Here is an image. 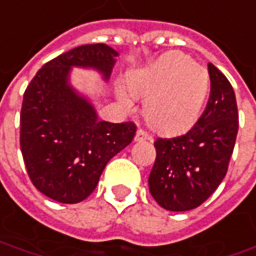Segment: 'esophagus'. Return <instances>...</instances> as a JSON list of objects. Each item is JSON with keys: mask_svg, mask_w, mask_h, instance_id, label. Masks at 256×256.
<instances>
[{"mask_svg": "<svg viewBox=\"0 0 256 256\" xmlns=\"http://www.w3.org/2000/svg\"><path fill=\"white\" fill-rule=\"evenodd\" d=\"M144 140H150V138L143 130H138L134 136V142H144Z\"/></svg>", "mask_w": 256, "mask_h": 256, "instance_id": "34e87169", "label": "esophagus"}]
</instances>
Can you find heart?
I'll return each instance as SVG.
<instances>
[{
    "label": "heart",
    "instance_id": "1",
    "mask_svg": "<svg viewBox=\"0 0 256 256\" xmlns=\"http://www.w3.org/2000/svg\"><path fill=\"white\" fill-rule=\"evenodd\" d=\"M128 90H117L124 110H133L134 97L146 98L143 114L148 124L160 133H181L200 117L208 92V75L187 54L168 52L132 74Z\"/></svg>",
    "mask_w": 256,
    "mask_h": 256
}]
</instances>
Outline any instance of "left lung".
<instances>
[{
  "instance_id": "obj_1",
  "label": "left lung",
  "mask_w": 256,
  "mask_h": 256,
  "mask_svg": "<svg viewBox=\"0 0 256 256\" xmlns=\"http://www.w3.org/2000/svg\"><path fill=\"white\" fill-rule=\"evenodd\" d=\"M210 98L192 128L174 139H156V160L149 191L170 212H187L203 204L228 172L238 134V106L232 85L208 64Z\"/></svg>"
}]
</instances>
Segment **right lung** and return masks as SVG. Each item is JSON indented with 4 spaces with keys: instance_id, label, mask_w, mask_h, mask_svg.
<instances>
[{
    "instance_id": "1",
    "label": "right lung",
    "mask_w": 256,
    "mask_h": 256,
    "mask_svg": "<svg viewBox=\"0 0 256 256\" xmlns=\"http://www.w3.org/2000/svg\"><path fill=\"white\" fill-rule=\"evenodd\" d=\"M117 56L104 43L75 48L43 65L24 92V164L33 186L54 202L85 200L108 160L134 138L133 123L101 122L91 98L70 82L72 68L91 69L107 82Z\"/></svg>"
}]
</instances>
